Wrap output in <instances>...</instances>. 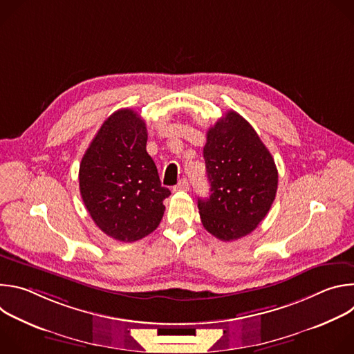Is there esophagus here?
Wrapping results in <instances>:
<instances>
[{"label": "esophagus", "instance_id": "obj_1", "mask_svg": "<svg viewBox=\"0 0 354 354\" xmlns=\"http://www.w3.org/2000/svg\"><path fill=\"white\" fill-rule=\"evenodd\" d=\"M189 189V182H187V179H182L175 187H174V190L176 192V190H187Z\"/></svg>", "mask_w": 354, "mask_h": 354}]
</instances>
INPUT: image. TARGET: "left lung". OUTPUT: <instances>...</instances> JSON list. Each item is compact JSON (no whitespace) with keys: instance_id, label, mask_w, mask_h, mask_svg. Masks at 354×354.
<instances>
[{"instance_id":"obj_1","label":"left lung","mask_w":354,"mask_h":354,"mask_svg":"<svg viewBox=\"0 0 354 354\" xmlns=\"http://www.w3.org/2000/svg\"><path fill=\"white\" fill-rule=\"evenodd\" d=\"M210 197L198 198L203 227L221 241L254 231L277 192V168L266 145L241 115L230 111L209 129L203 148Z\"/></svg>"}]
</instances>
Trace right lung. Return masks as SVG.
I'll use <instances>...</instances> for the list:
<instances>
[{
	"label": "right lung",
	"mask_w": 354,
	"mask_h": 354,
	"mask_svg": "<svg viewBox=\"0 0 354 354\" xmlns=\"http://www.w3.org/2000/svg\"><path fill=\"white\" fill-rule=\"evenodd\" d=\"M145 145V122L134 111L120 109L100 126L80 164V192L89 216L122 242L153 232L171 194Z\"/></svg>",
	"instance_id": "right-lung-1"
}]
</instances>
